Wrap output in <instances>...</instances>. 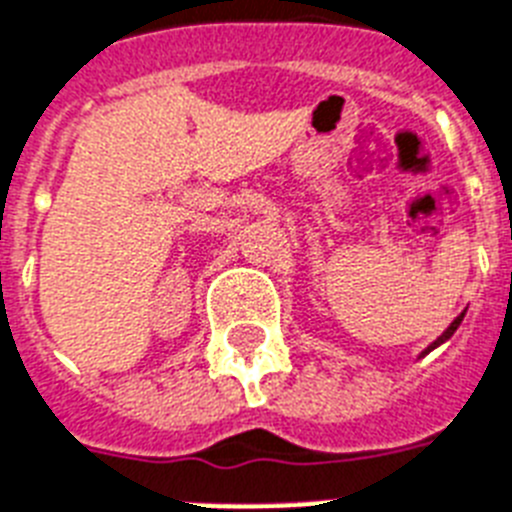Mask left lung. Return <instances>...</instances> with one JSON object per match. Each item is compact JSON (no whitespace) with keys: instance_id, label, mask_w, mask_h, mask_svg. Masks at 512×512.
<instances>
[{"instance_id":"obj_1","label":"left lung","mask_w":512,"mask_h":512,"mask_svg":"<svg viewBox=\"0 0 512 512\" xmlns=\"http://www.w3.org/2000/svg\"><path fill=\"white\" fill-rule=\"evenodd\" d=\"M461 320H463V315H461V317H455V320H453V322H450V328H448V330H445V333H442V336H440V338H437V341H435V343H432V346H429V349H427V351H432V349H435V346H440V343H442V341H448V338H450V336H453L455 330H458V325H461ZM427 351H424V354H427Z\"/></svg>"}]
</instances>
